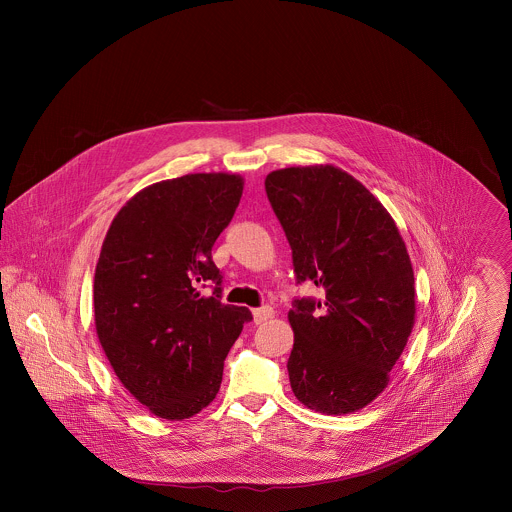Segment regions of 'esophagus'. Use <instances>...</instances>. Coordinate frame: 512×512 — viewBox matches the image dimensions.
<instances>
[{"label": "esophagus", "mask_w": 512, "mask_h": 512, "mask_svg": "<svg viewBox=\"0 0 512 512\" xmlns=\"http://www.w3.org/2000/svg\"><path fill=\"white\" fill-rule=\"evenodd\" d=\"M252 315H254V323H256V325H260V323L268 321V319L274 315V309H272V307H268V305H264V307L254 309V311H252Z\"/></svg>", "instance_id": "1"}]
</instances>
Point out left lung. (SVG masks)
<instances>
[{"instance_id":"8db88e82","label":"left lung","mask_w":512,"mask_h":512,"mask_svg":"<svg viewBox=\"0 0 512 512\" xmlns=\"http://www.w3.org/2000/svg\"><path fill=\"white\" fill-rule=\"evenodd\" d=\"M264 185L297 284L321 290L319 299H293L288 313L293 394L327 416L357 412L388 386L414 327L406 244L382 203L339 167H286Z\"/></svg>"}]
</instances>
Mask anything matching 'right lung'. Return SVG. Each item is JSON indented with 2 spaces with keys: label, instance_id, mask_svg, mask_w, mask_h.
Instances as JSON below:
<instances>
[{
  "label": "right lung",
  "instance_id": "add662e5",
  "mask_svg": "<svg viewBox=\"0 0 512 512\" xmlns=\"http://www.w3.org/2000/svg\"><path fill=\"white\" fill-rule=\"evenodd\" d=\"M242 189L232 173L159 181L106 232L94 274L98 341L120 382L163 420L191 418L215 400L224 359L252 319L220 301L211 254Z\"/></svg>",
  "mask_w": 512,
  "mask_h": 512
}]
</instances>
